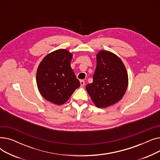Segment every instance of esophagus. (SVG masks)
Masks as SVG:
<instances>
[{
	"label": "esophagus",
	"instance_id": "esophagus-1",
	"mask_svg": "<svg viewBox=\"0 0 160 160\" xmlns=\"http://www.w3.org/2000/svg\"><path fill=\"white\" fill-rule=\"evenodd\" d=\"M80 86H81V87H83V86L85 85V82L83 81V80H80Z\"/></svg>",
	"mask_w": 160,
	"mask_h": 160
}]
</instances>
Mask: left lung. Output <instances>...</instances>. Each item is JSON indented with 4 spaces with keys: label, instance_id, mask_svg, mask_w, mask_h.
Returning <instances> with one entry per match:
<instances>
[{
    "label": "left lung",
    "instance_id": "left-lung-1",
    "mask_svg": "<svg viewBox=\"0 0 160 160\" xmlns=\"http://www.w3.org/2000/svg\"><path fill=\"white\" fill-rule=\"evenodd\" d=\"M96 58L93 82L86 89L97 108H107L122 99L128 88V76L121 58L113 52L101 50Z\"/></svg>",
    "mask_w": 160,
    "mask_h": 160
}]
</instances>
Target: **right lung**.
<instances>
[{
    "label": "right lung",
    "instance_id": "1",
    "mask_svg": "<svg viewBox=\"0 0 160 160\" xmlns=\"http://www.w3.org/2000/svg\"><path fill=\"white\" fill-rule=\"evenodd\" d=\"M72 54L58 49L47 54L36 72V83L40 94L48 101L62 105L80 87L79 80L71 67Z\"/></svg>",
    "mask_w": 160,
    "mask_h": 160
}]
</instances>
